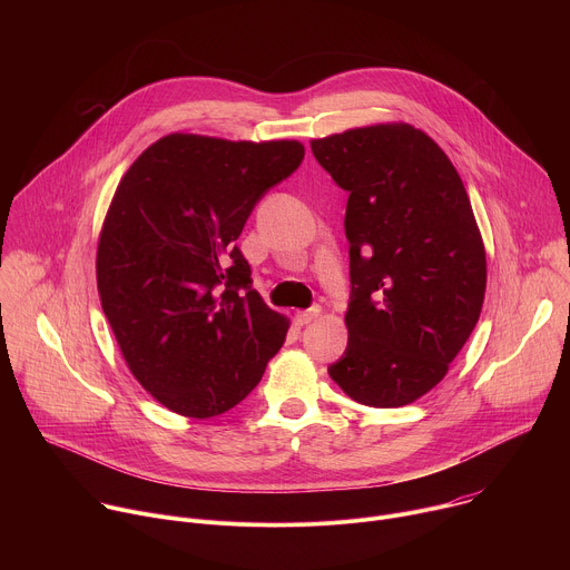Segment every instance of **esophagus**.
<instances>
[{
    "label": "esophagus",
    "instance_id": "esophagus-1",
    "mask_svg": "<svg viewBox=\"0 0 570 570\" xmlns=\"http://www.w3.org/2000/svg\"><path fill=\"white\" fill-rule=\"evenodd\" d=\"M317 315H320V306H313V308H308V311H297V313H295V320H297V324H308V322H313Z\"/></svg>",
    "mask_w": 570,
    "mask_h": 570
}]
</instances>
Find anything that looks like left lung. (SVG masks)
<instances>
[{"mask_svg": "<svg viewBox=\"0 0 570 570\" xmlns=\"http://www.w3.org/2000/svg\"><path fill=\"white\" fill-rule=\"evenodd\" d=\"M311 150L350 194V341L330 376L363 405L399 409L446 376L480 317L487 259L466 189L411 124L352 128Z\"/></svg>", "mask_w": 570, "mask_h": 570, "instance_id": "8db88e82", "label": "left lung"}]
</instances>
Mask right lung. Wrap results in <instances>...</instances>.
I'll return each mask as SVG.
<instances>
[{
    "instance_id": "right-lung-1",
    "label": "right lung",
    "mask_w": 570,
    "mask_h": 570,
    "mask_svg": "<svg viewBox=\"0 0 570 570\" xmlns=\"http://www.w3.org/2000/svg\"><path fill=\"white\" fill-rule=\"evenodd\" d=\"M302 159L295 139L171 132L112 196L97 248L101 306L132 376L183 417L234 409L284 345L288 317L253 288L234 240Z\"/></svg>"
}]
</instances>
